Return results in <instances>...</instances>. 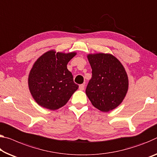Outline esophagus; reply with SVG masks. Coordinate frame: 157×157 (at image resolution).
Segmentation results:
<instances>
[{"instance_id":"obj_1","label":"esophagus","mask_w":157,"mask_h":157,"mask_svg":"<svg viewBox=\"0 0 157 157\" xmlns=\"http://www.w3.org/2000/svg\"><path fill=\"white\" fill-rule=\"evenodd\" d=\"M79 89H80V90H84V84H80V85L79 86Z\"/></svg>"}]
</instances>
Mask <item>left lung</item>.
I'll return each instance as SVG.
<instances>
[{
  "instance_id": "8db88e82",
  "label": "left lung",
  "mask_w": 157,
  "mask_h": 157,
  "mask_svg": "<svg viewBox=\"0 0 157 157\" xmlns=\"http://www.w3.org/2000/svg\"><path fill=\"white\" fill-rule=\"evenodd\" d=\"M92 77L86 94L96 108L104 113L113 110L125 98L128 79L122 64L110 54H88Z\"/></svg>"
}]
</instances>
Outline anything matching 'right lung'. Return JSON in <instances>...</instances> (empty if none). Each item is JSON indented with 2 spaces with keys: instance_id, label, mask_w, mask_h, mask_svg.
<instances>
[{
  "instance_id": "right-lung-1",
  "label": "right lung",
  "mask_w": 157,
  "mask_h": 157,
  "mask_svg": "<svg viewBox=\"0 0 157 157\" xmlns=\"http://www.w3.org/2000/svg\"><path fill=\"white\" fill-rule=\"evenodd\" d=\"M76 52L62 53L50 50L37 59L30 71L29 88L39 105L55 110L65 105L79 86L67 68Z\"/></svg>"
}]
</instances>
